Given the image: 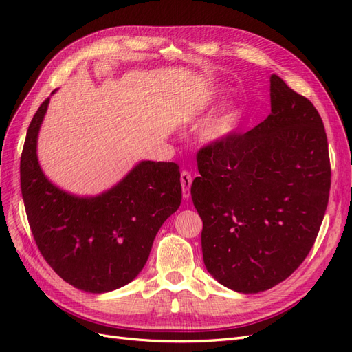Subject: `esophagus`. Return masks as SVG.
I'll return each instance as SVG.
<instances>
[{
    "mask_svg": "<svg viewBox=\"0 0 352 352\" xmlns=\"http://www.w3.org/2000/svg\"><path fill=\"white\" fill-rule=\"evenodd\" d=\"M180 184H182V195L185 199L190 197V185H192V176L188 172H182L180 175Z\"/></svg>",
    "mask_w": 352,
    "mask_h": 352,
    "instance_id": "1",
    "label": "esophagus"
}]
</instances>
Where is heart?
Listing matches in <instances>:
<instances>
[{
  "instance_id": "obj_1",
  "label": "heart",
  "mask_w": 352,
  "mask_h": 352,
  "mask_svg": "<svg viewBox=\"0 0 352 352\" xmlns=\"http://www.w3.org/2000/svg\"><path fill=\"white\" fill-rule=\"evenodd\" d=\"M236 120H238L236 110H228L221 116H219L210 127L211 140H221V138L228 136L233 131V127H235Z\"/></svg>"
}]
</instances>
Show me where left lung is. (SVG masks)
<instances>
[{"label": "left lung", "mask_w": 352, "mask_h": 352, "mask_svg": "<svg viewBox=\"0 0 352 352\" xmlns=\"http://www.w3.org/2000/svg\"><path fill=\"white\" fill-rule=\"evenodd\" d=\"M272 113L199 150L190 197L208 273L242 294L267 291L313 248L330 190L327 136L314 105L270 76Z\"/></svg>", "instance_id": "8db88e82"}]
</instances>
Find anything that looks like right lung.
<instances>
[{"mask_svg":"<svg viewBox=\"0 0 352 352\" xmlns=\"http://www.w3.org/2000/svg\"><path fill=\"white\" fill-rule=\"evenodd\" d=\"M48 104L50 98L32 119L20 158L32 235L63 280L92 294L119 289L144 269L157 232L180 206L179 166L144 160L100 195L66 192L38 162V135Z\"/></svg>","mask_w":352,"mask_h":352,"instance_id":"obj_1","label":"right lung"}]
</instances>
